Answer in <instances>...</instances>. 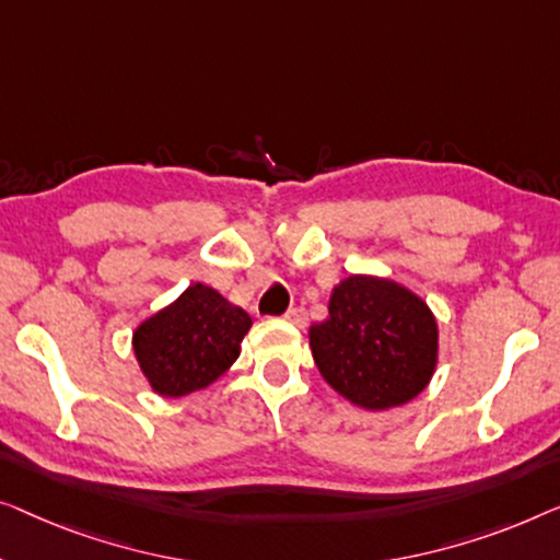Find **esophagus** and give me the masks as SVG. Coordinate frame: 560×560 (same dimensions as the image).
Wrapping results in <instances>:
<instances>
[{
  "mask_svg": "<svg viewBox=\"0 0 560 560\" xmlns=\"http://www.w3.org/2000/svg\"><path fill=\"white\" fill-rule=\"evenodd\" d=\"M283 319H289L291 325H296V327H304L306 325V310H304V306H291V310L283 314Z\"/></svg>",
  "mask_w": 560,
  "mask_h": 560,
  "instance_id": "34e87169",
  "label": "esophagus"
}]
</instances>
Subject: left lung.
Returning <instances> with one entry per match:
<instances>
[{"mask_svg": "<svg viewBox=\"0 0 560 560\" xmlns=\"http://www.w3.org/2000/svg\"><path fill=\"white\" fill-rule=\"evenodd\" d=\"M436 319L398 283L348 277L329 299V317L310 329L319 373L352 404L383 411L419 396L434 375Z\"/></svg>", "mask_w": 560, "mask_h": 560, "instance_id": "1", "label": "left lung"}]
</instances>
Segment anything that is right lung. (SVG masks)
I'll return each mask as SVG.
<instances>
[{
  "label": "right lung",
  "instance_id": "add662e5",
  "mask_svg": "<svg viewBox=\"0 0 560 560\" xmlns=\"http://www.w3.org/2000/svg\"><path fill=\"white\" fill-rule=\"evenodd\" d=\"M250 317L215 289L192 283L167 310L133 332V352L160 396L179 398L208 388L235 358Z\"/></svg>",
  "mask_w": 560,
  "mask_h": 560
}]
</instances>
